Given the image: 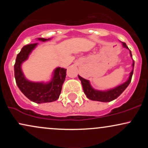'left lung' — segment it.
Masks as SVG:
<instances>
[{
  "instance_id": "1",
  "label": "left lung",
  "mask_w": 148,
  "mask_h": 148,
  "mask_svg": "<svg viewBox=\"0 0 148 148\" xmlns=\"http://www.w3.org/2000/svg\"><path fill=\"white\" fill-rule=\"evenodd\" d=\"M122 45L124 48H126L129 49L128 47H127L126 44L125 42H122ZM130 56L132 58V52L130 50ZM132 70L130 72V76H129L128 79L125 81L123 84L119 85V86H116V87L111 88V89L106 90H99L95 89L94 88L92 87L90 81L87 79H85L81 76L78 75L79 79L81 81V84H82L83 89H84V92L86 95V97L89 99L92 100V101H101V102H109V101H113L118 97L123 92L124 90L127 88L129 86L132 80V75H133L134 72V61L133 60L132 62Z\"/></svg>"
}]
</instances>
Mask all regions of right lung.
<instances>
[{
    "mask_svg": "<svg viewBox=\"0 0 148 148\" xmlns=\"http://www.w3.org/2000/svg\"><path fill=\"white\" fill-rule=\"evenodd\" d=\"M38 41L47 42L51 38H37ZM38 43L30 44L23 47L18 54L14 64V77L20 90L30 101L37 103L52 102L59 98L62 86L66 77L67 69L56 67L52 73L51 79L47 82H34L25 78L21 69L23 62L28 60L30 54Z\"/></svg>",
    "mask_w": 148,
    "mask_h": 148,
    "instance_id": "right-lung-1",
    "label": "right lung"
}]
</instances>
